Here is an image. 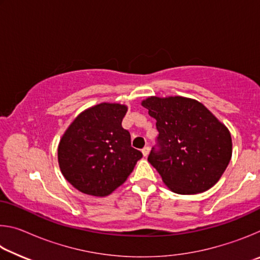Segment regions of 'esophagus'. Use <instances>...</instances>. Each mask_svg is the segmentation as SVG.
I'll return each mask as SVG.
<instances>
[{"instance_id":"1","label":"esophagus","mask_w":260,"mask_h":260,"mask_svg":"<svg viewBox=\"0 0 260 260\" xmlns=\"http://www.w3.org/2000/svg\"><path fill=\"white\" fill-rule=\"evenodd\" d=\"M149 151H150V149H149V147H144V148L142 149V153H143V156H144V157H147V156L149 155Z\"/></svg>"}]
</instances>
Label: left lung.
I'll return each mask as SVG.
<instances>
[{
    "label": "left lung",
    "mask_w": 260,
    "mask_h": 260,
    "mask_svg": "<svg viewBox=\"0 0 260 260\" xmlns=\"http://www.w3.org/2000/svg\"><path fill=\"white\" fill-rule=\"evenodd\" d=\"M156 119L159 150L152 148L148 161L173 192L192 195L219 181L232 158L227 127L199 101L150 96L142 101Z\"/></svg>",
    "instance_id": "8db88e82"
}]
</instances>
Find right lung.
Returning <instances> with one entry per match:
<instances>
[{"instance_id": "1", "label": "right lung", "mask_w": 260, "mask_h": 260, "mask_svg": "<svg viewBox=\"0 0 260 260\" xmlns=\"http://www.w3.org/2000/svg\"><path fill=\"white\" fill-rule=\"evenodd\" d=\"M127 107L101 103L74 119L58 144V164L64 178L87 195L104 197L116 190L133 172L141 151L131 147L121 121Z\"/></svg>"}]
</instances>
